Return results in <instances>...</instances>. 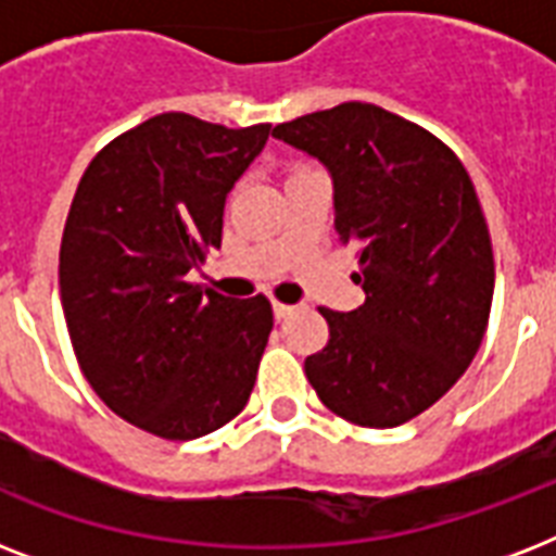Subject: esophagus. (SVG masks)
I'll return each instance as SVG.
<instances>
[{
  "label": "esophagus",
  "mask_w": 556,
  "mask_h": 556,
  "mask_svg": "<svg viewBox=\"0 0 556 556\" xmlns=\"http://www.w3.org/2000/svg\"><path fill=\"white\" fill-rule=\"evenodd\" d=\"M296 312V305H286V303H274V317L277 320H286V317H291V314Z\"/></svg>",
  "instance_id": "esophagus-1"
}]
</instances>
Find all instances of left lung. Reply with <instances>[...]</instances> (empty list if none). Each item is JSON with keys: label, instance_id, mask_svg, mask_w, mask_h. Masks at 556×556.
Here are the masks:
<instances>
[{"label": "left lung", "instance_id": "left-lung-1", "mask_svg": "<svg viewBox=\"0 0 556 556\" xmlns=\"http://www.w3.org/2000/svg\"><path fill=\"white\" fill-rule=\"evenodd\" d=\"M334 181V230L364 288L355 312L320 308L329 343L305 375L331 413L387 430L430 409L482 346L493 248L473 181L447 143L371 103L274 126Z\"/></svg>", "mask_w": 556, "mask_h": 556}]
</instances>
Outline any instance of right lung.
Returning <instances> with one entry per match:
<instances>
[{
  "label": "right lung",
  "mask_w": 556,
  "mask_h": 556,
  "mask_svg": "<svg viewBox=\"0 0 556 556\" xmlns=\"http://www.w3.org/2000/svg\"><path fill=\"white\" fill-rule=\"evenodd\" d=\"M268 135L164 112L106 143L74 192L60 244L74 355L112 413L159 439L207 435L251 397L270 303L187 274L222 244L227 192Z\"/></svg>",
  "instance_id": "1"
}]
</instances>
